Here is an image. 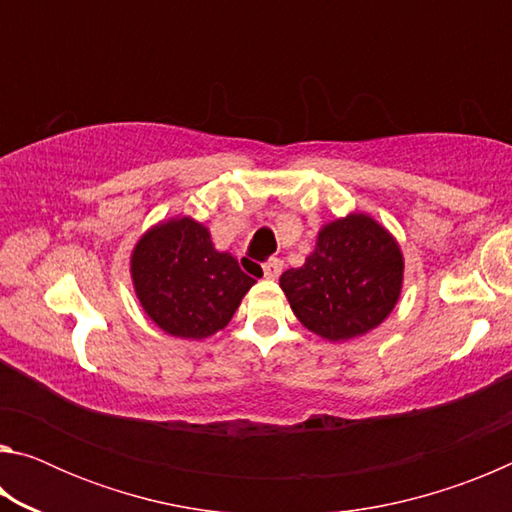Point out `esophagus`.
I'll return each mask as SVG.
<instances>
[{
  "label": "esophagus",
  "instance_id": "34e87169",
  "mask_svg": "<svg viewBox=\"0 0 512 512\" xmlns=\"http://www.w3.org/2000/svg\"><path fill=\"white\" fill-rule=\"evenodd\" d=\"M262 268H264L266 280H277V277H280V273H282V262H280V259H268V262Z\"/></svg>",
  "mask_w": 512,
  "mask_h": 512
}]
</instances>
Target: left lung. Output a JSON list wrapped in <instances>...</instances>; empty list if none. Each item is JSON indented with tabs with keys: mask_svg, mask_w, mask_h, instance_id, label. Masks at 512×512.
I'll list each match as a JSON object with an SVG mask.
<instances>
[{
	"mask_svg": "<svg viewBox=\"0 0 512 512\" xmlns=\"http://www.w3.org/2000/svg\"><path fill=\"white\" fill-rule=\"evenodd\" d=\"M402 284V248L366 212L327 221L305 264L280 277L293 314L329 343L357 339L384 323L402 296Z\"/></svg>",
	"mask_w": 512,
	"mask_h": 512,
	"instance_id": "1",
	"label": "left lung"
}]
</instances>
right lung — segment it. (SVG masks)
<instances>
[{
	"instance_id": "add662e5",
	"label": "right lung",
	"mask_w": 512,
	"mask_h": 512,
	"mask_svg": "<svg viewBox=\"0 0 512 512\" xmlns=\"http://www.w3.org/2000/svg\"><path fill=\"white\" fill-rule=\"evenodd\" d=\"M131 280L144 314L164 334L192 341L221 332L255 284L192 216L162 219L137 239Z\"/></svg>"
}]
</instances>
